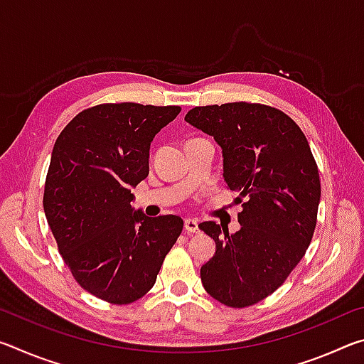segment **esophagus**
Returning <instances> with one entry per match:
<instances>
[{
  "mask_svg": "<svg viewBox=\"0 0 364 364\" xmlns=\"http://www.w3.org/2000/svg\"><path fill=\"white\" fill-rule=\"evenodd\" d=\"M184 230L188 232H197L199 231V223H197V220H193V218L184 220Z\"/></svg>",
  "mask_w": 364,
  "mask_h": 364,
  "instance_id": "esophagus-1",
  "label": "esophagus"
}]
</instances>
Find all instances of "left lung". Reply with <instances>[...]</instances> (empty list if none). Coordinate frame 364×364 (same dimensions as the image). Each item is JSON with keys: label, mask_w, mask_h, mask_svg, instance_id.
Segmentation results:
<instances>
[{"label": "left lung", "mask_w": 364, "mask_h": 364, "mask_svg": "<svg viewBox=\"0 0 364 364\" xmlns=\"http://www.w3.org/2000/svg\"><path fill=\"white\" fill-rule=\"evenodd\" d=\"M184 120L221 147L225 183L242 202L239 231L199 226L217 244L200 268L202 286L228 306L254 305L286 281L311 242L321 197L316 162L297 123L278 109L215 104Z\"/></svg>", "instance_id": "obj_1"}]
</instances>
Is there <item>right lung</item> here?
I'll return each instance as SVG.
<instances>
[{
	"instance_id": "1",
	"label": "right lung",
	"mask_w": 364,
	"mask_h": 364,
	"mask_svg": "<svg viewBox=\"0 0 364 364\" xmlns=\"http://www.w3.org/2000/svg\"><path fill=\"white\" fill-rule=\"evenodd\" d=\"M180 112L101 104L72 119L53 147L48 225L73 278L97 299L122 305L143 297L181 234L176 215L146 217L132 205V189L149 175L154 136Z\"/></svg>"
}]
</instances>
